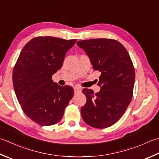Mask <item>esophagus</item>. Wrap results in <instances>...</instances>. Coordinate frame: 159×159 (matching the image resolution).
Here are the masks:
<instances>
[{"label":"esophagus","instance_id":"34e87169","mask_svg":"<svg viewBox=\"0 0 159 159\" xmlns=\"http://www.w3.org/2000/svg\"><path fill=\"white\" fill-rule=\"evenodd\" d=\"M74 90H75V93H80L81 92V90H82V89L79 86H75L74 87Z\"/></svg>","mask_w":159,"mask_h":159}]
</instances>
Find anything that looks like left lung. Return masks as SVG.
<instances>
[{
	"label": "left lung",
	"mask_w": 159,
	"mask_h": 159,
	"mask_svg": "<svg viewBox=\"0 0 159 159\" xmlns=\"http://www.w3.org/2000/svg\"><path fill=\"white\" fill-rule=\"evenodd\" d=\"M77 44L89 57L93 69L101 72L98 93L82 90L86 103L81 108L82 117L93 128L110 127L124 114L133 95L135 72L131 58L123 44L113 39H90Z\"/></svg>",
	"instance_id": "8db88e82"
}]
</instances>
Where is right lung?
<instances>
[{"mask_svg": "<svg viewBox=\"0 0 159 159\" xmlns=\"http://www.w3.org/2000/svg\"><path fill=\"white\" fill-rule=\"evenodd\" d=\"M77 40L51 36L31 39L25 45L13 70V84L22 111L36 124H57L72 99L74 90L53 82L65 55Z\"/></svg>", "mask_w": 159, "mask_h": 159, "instance_id": "add662e5", "label": "right lung"}]
</instances>
